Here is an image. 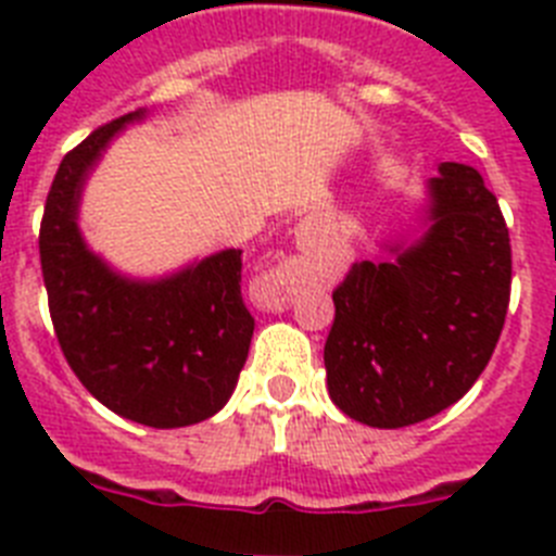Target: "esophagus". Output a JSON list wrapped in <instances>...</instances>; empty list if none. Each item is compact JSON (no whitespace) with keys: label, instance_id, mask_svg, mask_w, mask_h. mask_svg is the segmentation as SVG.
Segmentation results:
<instances>
[{"label":"esophagus","instance_id":"34e87169","mask_svg":"<svg viewBox=\"0 0 556 556\" xmlns=\"http://www.w3.org/2000/svg\"><path fill=\"white\" fill-rule=\"evenodd\" d=\"M289 294H292V289H289V283L283 281V278H278V275L262 278V281H255L253 287L255 306L267 308V312H281V308H287Z\"/></svg>","mask_w":556,"mask_h":556}]
</instances>
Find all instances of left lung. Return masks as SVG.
I'll return each instance as SVG.
<instances>
[{
  "label": "left lung",
  "mask_w": 556,
  "mask_h": 556,
  "mask_svg": "<svg viewBox=\"0 0 556 556\" xmlns=\"http://www.w3.org/2000/svg\"><path fill=\"white\" fill-rule=\"evenodd\" d=\"M431 228L395 262H358L333 289L326 376L358 424L401 429L456 404L498 345L513 283L509 228L468 164L431 178Z\"/></svg>",
  "instance_id": "1"
}]
</instances>
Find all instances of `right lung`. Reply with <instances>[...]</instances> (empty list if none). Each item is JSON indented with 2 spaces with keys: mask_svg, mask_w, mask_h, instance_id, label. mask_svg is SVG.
I'll use <instances>...</instances> for the list:
<instances>
[{
  "mask_svg": "<svg viewBox=\"0 0 556 556\" xmlns=\"http://www.w3.org/2000/svg\"><path fill=\"white\" fill-rule=\"evenodd\" d=\"M97 127L63 155L43 205L41 273L68 367L116 415L180 429L217 415L248 362L253 314L242 301V250H223L155 283L119 278L77 230L86 172L125 122Z\"/></svg>",
  "mask_w": 556,
  "mask_h": 556,
  "instance_id": "obj_1",
  "label": "right lung"
}]
</instances>
